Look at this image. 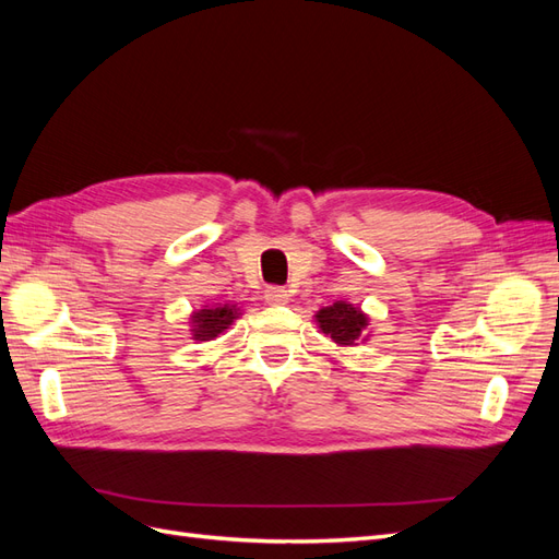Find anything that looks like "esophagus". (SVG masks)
<instances>
[{"label":"esophagus","instance_id":"obj_1","mask_svg":"<svg viewBox=\"0 0 559 559\" xmlns=\"http://www.w3.org/2000/svg\"><path fill=\"white\" fill-rule=\"evenodd\" d=\"M265 302H270V306H284V302H289V292L282 289V286H267Z\"/></svg>","mask_w":559,"mask_h":559}]
</instances>
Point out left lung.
Segmentation results:
<instances>
[{"instance_id":"8db88e82","label":"left lung","mask_w":559,"mask_h":559,"mask_svg":"<svg viewBox=\"0 0 559 559\" xmlns=\"http://www.w3.org/2000/svg\"><path fill=\"white\" fill-rule=\"evenodd\" d=\"M314 321L319 331L329 335L337 347H354L368 341V314L347 300H335L333 306L321 308Z\"/></svg>"}]
</instances>
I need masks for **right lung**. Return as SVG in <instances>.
I'll list each match as a JSON object with an SVG mask.
<instances>
[{
	"label": "right lung",
	"instance_id": "obj_1",
	"mask_svg": "<svg viewBox=\"0 0 559 559\" xmlns=\"http://www.w3.org/2000/svg\"><path fill=\"white\" fill-rule=\"evenodd\" d=\"M242 312L233 302H216V306H202V310H195L191 314V335L198 343L216 341L218 335L230 329V324Z\"/></svg>",
	"mask_w": 559,
	"mask_h": 559
}]
</instances>
